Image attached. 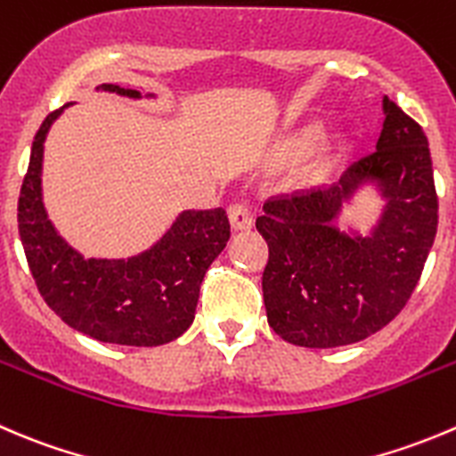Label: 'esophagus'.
I'll return each mask as SVG.
<instances>
[{
	"label": "esophagus",
	"instance_id": "1",
	"mask_svg": "<svg viewBox=\"0 0 456 456\" xmlns=\"http://www.w3.org/2000/svg\"><path fill=\"white\" fill-rule=\"evenodd\" d=\"M227 216L233 232H245V229H251V224H254V218H251L249 209L245 205H232L227 209Z\"/></svg>",
	"mask_w": 456,
	"mask_h": 456
}]
</instances>
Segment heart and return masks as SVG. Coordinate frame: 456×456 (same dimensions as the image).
<instances>
[{
    "mask_svg": "<svg viewBox=\"0 0 456 456\" xmlns=\"http://www.w3.org/2000/svg\"><path fill=\"white\" fill-rule=\"evenodd\" d=\"M314 140H316V131L314 129L296 135V138L285 147L287 160H298V158H303L305 153L312 149ZM331 160H334V144H331L330 140H322V142L316 147V151H314L312 171L314 174H325V171L331 167Z\"/></svg>",
    "mask_w": 456,
    "mask_h": 456,
    "instance_id": "1",
    "label": "heart"
}]
</instances>
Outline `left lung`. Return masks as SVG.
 <instances>
[{"label": "left lung", "mask_w": 456, "mask_h": 456, "mask_svg": "<svg viewBox=\"0 0 456 456\" xmlns=\"http://www.w3.org/2000/svg\"><path fill=\"white\" fill-rule=\"evenodd\" d=\"M377 149L338 184L269 200L256 229L269 245L267 322L300 347H340L377 334L408 303L436 236L432 158L421 126L383 95ZM370 188L384 202L366 230L338 220Z\"/></svg>", "instance_id": "obj_1"}]
</instances>
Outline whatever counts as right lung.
I'll list each match as a JSON object with an SVG mask.
<instances>
[{
  "label": "right lung",
  "instance_id": "right-lung-1",
  "mask_svg": "<svg viewBox=\"0 0 456 456\" xmlns=\"http://www.w3.org/2000/svg\"><path fill=\"white\" fill-rule=\"evenodd\" d=\"M95 88L142 100L140 91L118 84ZM144 97L156 100L153 93ZM70 104L53 110L42 122L21 184L17 223L30 273L48 307L73 330L116 346H165L193 322L202 278L227 247V214L223 207L180 211L160 240L129 258L79 254L48 218L42 193L44 142L53 122Z\"/></svg>",
  "mask_w": 456,
  "mask_h": 456
}]
</instances>
